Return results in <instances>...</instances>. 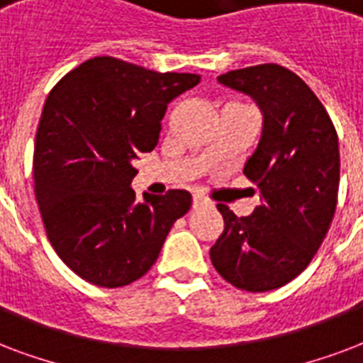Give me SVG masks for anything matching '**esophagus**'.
I'll use <instances>...</instances> for the list:
<instances>
[{"label":"esophagus","instance_id":"obj_1","mask_svg":"<svg viewBox=\"0 0 363 363\" xmlns=\"http://www.w3.org/2000/svg\"><path fill=\"white\" fill-rule=\"evenodd\" d=\"M208 204H210V202L206 201V199H204V196L202 195H195L193 196V208H204V206H208Z\"/></svg>","mask_w":363,"mask_h":363}]
</instances>
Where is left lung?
I'll list each match as a JSON object with an SVG mask.
<instances>
[{
    "mask_svg": "<svg viewBox=\"0 0 363 363\" xmlns=\"http://www.w3.org/2000/svg\"><path fill=\"white\" fill-rule=\"evenodd\" d=\"M218 81L254 98L263 113L257 150L244 164L261 204L242 218L218 204L225 229L210 259L235 288L271 291L307 269L330 229L339 191V140L316 94L286 67L259 64Z\"/></svg>",
    "mask_w": 363,
    "mask_h": 363,
    "instance_id": "1",
    "label": "left lung"
}]
</instances>
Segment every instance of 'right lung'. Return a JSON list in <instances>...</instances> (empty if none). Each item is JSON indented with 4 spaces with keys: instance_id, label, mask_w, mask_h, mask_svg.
<instances>
[{
    "instance_id": "right-lung-1",
    "label": "right lung",
    "mask_w": 363,
    "mask_h": 363,
    "mask_svg": "<svg viewBox=\"0 0 363 363\" xmlns=\"http://www.w3.org/2000/svg\"><path fill=\"white\" fill-rule=\"evenodd\" d=\"M199 81L96 56L50 91L35 134V199L55 252L86 282L121 288L142 278L191 208L187 191L138 202L130 184L134 159L159 142L167 106Z\"/></svg>"
}]
</instances>
